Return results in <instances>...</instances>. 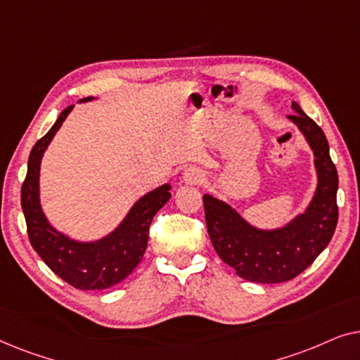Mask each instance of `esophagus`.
Listing matches in <instances>:
<instances>
[{"instance_id": "esophagus-1", "label": "esophagus", "mask_w": 360, "mask_h": 360, "mask_svg": "<svg viewBox=\"0 0 360 360\" xmlns=\"http://www.w3.org/2000/svg\"><path fill=\"white\" fill-rule=\"evenodd\" d=\"M205 180V176H203V172L201 170H198V169H186L185 172H184V181L185 184H190V185H198V184H201V181Z\"/></svg>"}]
</instances>
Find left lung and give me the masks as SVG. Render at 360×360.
I'll list each match as a JSON object with an SVG mask.
<instances>
[{"label": "left lung", "instance_id": "1", "mask_svg": "<svg viewBox=\"0 0 360 360\" xmlns=\"http://www.w3.org/2000/svg\"><path fill=\"white\" fill-rule=\"evenodd\" d=\"M288 120L298 126L314 154L318 185L304 213L278 229L249 224L228 203L203 196L206 228L223 262L239 277L257 283H282L302 274L326 249L338 224V170L329 155L328 139L298 103Z\"/></svg>", "mask_w": 360, "mask_h": 360}]
</instances>
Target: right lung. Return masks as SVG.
Here are the masks:
<instances>
[{
  "label": "right lung",
  "instance_id": "right-lung-1",
  "mask_svg": "<svg viewBox=\"0 0 360 360\" xmlns=\"http://www.w3.org/2000/svg\"><path fill=\"white\" fill-rule=\"evenodd\" d=\"M90 100L93 96L80 101ZM72 108L73 105L65 108L51 131L32 147L21 188V206L31 245L49 269L78 290H105L124 280L142 260L149 226L157 211L170 200V185L165 184L142 196L112 233L93 243H78L52 228L41 208L39 172L44 152Z\"/></svg>",
  "mask_w": 360,
  "mask_h": 360
}]
</instances>
